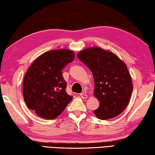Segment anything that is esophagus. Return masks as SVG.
I'll list each match as a JSON object with an SVG mask.
<instances>
[{"label": "esophagus", "mask_w": 155, "mask_h": 155, "mask_svg": "<svg viewBox=\"0 0 155 155\" xmlns=\"http://www.w3.org/2000/svg\"><path fill=\"white\" fill-rule=\"evenodd\" d=\"M80 96H81V98H87V97H88L87 94H86L85 93H84V92L81 93V94H80Z\"/></svg>", "instance_id": "esophagus-1"}]
</instances>
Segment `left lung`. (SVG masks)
I'll return each mask as SVG.
<instances>
[{
	"label": "left lung",
	"instance_id": "8db88e82",
	"mask_svg": "<svg viewBox=\"0 0 155 155\" xmlns=\"http://www.w3.org/2000/svg\"><path fill=\"white\" fill-rule=\"evenodd\" d=\"M77 57L94 76V95L100 103L94 111L96 116L107 120L121 114L129 103L133 88L125 63L114 52L99 47L84 49Z\"/></svg>",
	"mask_w": 155,
	"mask_h": 155
}]
</instances>
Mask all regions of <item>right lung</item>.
<instances>
[{
  "mask_svg": "<svg viewBox=\"0 0 155 155\" xmlns=\"http://www.w3.org/2000/svg\"><path fill=\"white\" fill-rule=\"evenodd\" d=\"M74 59L71 50L50 51L39 56L26 72L22 84L25 103L41 118H56L72 101L65 91L62 71Z\"/></svg>",
  "mask_w": 155,
  "mask_h": 155,
  "instance_id": "obj_1",
  "label": "right lung"
}]
</instances>
